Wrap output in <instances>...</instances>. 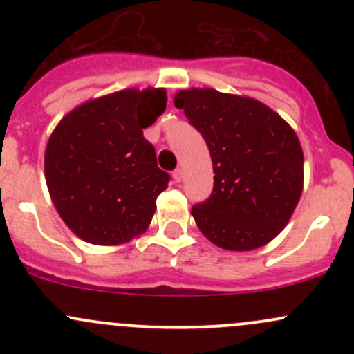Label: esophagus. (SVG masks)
Returning a JSON list of instances; mask_svg holds the SVG:
<instances>
[{"label": "esophagus", "mask_w": 354, "mask_h": 354, "mask_svg": "<svg viewBox=\"0 0 354 354\" xmlns=\"http://www.w3.org/2000/svg\"><path fill=\"white\" fill-rule=\"evenodd\" d=\"M173 180L176 181V183H180V181L183 180V169H180V167H178V169H174L173 171Z\"/></svg>", "instance_id": "esophagus-1"}]
</instances>
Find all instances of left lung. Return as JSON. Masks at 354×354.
<instances>
[{"label": "left lung", "mask_w": 354, "mask_h": 354, "mask_svg": "<svg viewBox=\"0 0 354 354\" xmlns=\"http://www.w3.org/2000/svg\"><path fill=\"white\" fill-rule=\"evenodd\" d=\"M174 106L205 138L216 173L210 197L192 207L198 230L233 252L274 240L303 190L295 130L262 102L214 88L180 91Z\"/></svg>", "instance_id": "obj_1"}]
</instances>
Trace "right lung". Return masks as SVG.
I'll list each match as a JSON object with an SVG mask.
<instances>
[{
	"mask_svg": "<svg viewBox=\"0 0 354 354\" xmlns=\"http://www.w3.org/2000/svg\"><path fill=\"white\" fill-rule=\"evenodd\" d=\"M166 109L164 88H127L66 114L46 147L49 195L65 224L92 245H120L147 230L169 183L144 138Z\"/></svg>",
	"mask_w": 354,
	"mask_h": 354,
	"instance_id": "right-lung-1",
	"label": "right lung"
}]
</instances>
